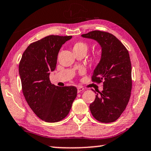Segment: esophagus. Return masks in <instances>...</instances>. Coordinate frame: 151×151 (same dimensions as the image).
Here are the masks:
<instances>
[{"label": "esophagus", "instance_id": "34e87169", "mask_svg": "<svg viewBox=\"0 0 151 151\" xmlns=\"http://www.w3.org/2000/svg\"><path fill=\"white\" fill-rule=\"evenodd\" d=\"M84 90V88L83 87H81V86H78L77 87V92H81L83 91Z\"/></svg>", "mask_w": 151, "mask_h": 151}]
</instances>
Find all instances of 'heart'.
Segmentation results:
<instances>
[{"mask_svg":"<svg viewBox=\"0 0 151 151\" xmlns=\"http://www.w3.org/2000/svg\"><path fill=\"white\" fill-rule=\"evenodd\" d=\"M72 49H73L74 53L80 52H84L86 53L88 50V45L86 43H84V42L78 41L74 43Z\"/></svg>","mask_w":151,"mask_h":151,"instance_id":"b5f03b06","label":"heart"}]
</instances>
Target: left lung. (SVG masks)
Returning <instances> with one entry per match:
<instances>
[{"mask_svg":"<svg viewBox=\"0 0 151 151\" xmlns=\"http://www.w3.org/2000/svg\"><path fill=\"white\" fill-rule=\"evenodd\" d=\"M81 36L96 40L102 48L101 61L91 80L103 83L104 88L101 92L92 89L96 95L90 105V112L97 121L111 123L121 116L130 97L132 69L129 53L123 43L108 32L94 30Z\"/></svg>","mask_w":151,"mask_h":151,"instance_id":"left-lung-1","label":"left lung"}]
</instances>
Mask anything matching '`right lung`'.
I'll return each instance as SVG.
<instances>
[{
  "mask_svg": "<svg viewBox=\"0 0 151 151\" xmlns=\"http://www.w3.org/2000/svg\"><path fill=\"white\" fill-rule=\"evenodd\" d=\"M71 38L47 36L30 44L20 61L23 95L30 108L44 122L52 123L63 119L77 96L75 86L59 87L50 81V72L55 70L60 48Z\"/></svg>",
  "mask_w": 151,
  "mask_h": 151,
  "instance_id": "add662e5",
  "label": "right lung"
}]
</instances>
